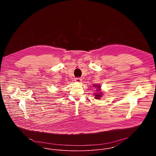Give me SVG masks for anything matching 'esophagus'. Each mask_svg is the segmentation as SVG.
<instances>
[{
    "label": "esophagus",
    "mask_w": 156,
    "mask_h": 156,
    "mask_svg": "<svg viewBox=\"0 0 156 156\" xmlns=\"http://www.w3.org/2000/svg\"><path fill=\"white\" fill-rule=\"evenodd\" d=\"M75 80L76 82H81V78L77 77V78H75Z\"/></svg>",
    "instance_id": "esophagus-1"
}]
</instances>
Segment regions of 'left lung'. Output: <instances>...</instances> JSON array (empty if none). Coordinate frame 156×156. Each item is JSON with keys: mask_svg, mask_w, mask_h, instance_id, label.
<instances>
[{"mask_svg": "<svg viewBox=\"0 0 156 156\" xmlns=\"http://www.w3.org/2000/svg\"><path fill=\"white\" fill-rule=\"evenodd\" d=\"M100 87L99 86H98V88H99ZM96 96H95V98L96 99H99L101 96H102V93H96V94H95Z\"/></svg>", "mask_w": 156, "mask_h": 156, "instance_id": "left-lung-1", "label": "left lung"}]
</instances>
